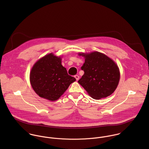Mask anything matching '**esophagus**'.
Here are the masks:
<instances>
[{
  "instance_id": "obj_1",
  "label": "esophagus",
  "mask_w": 149,
  "mask_h": 149,
  "mask_svg": "<svg viewBox=\"0 0 149 149\" xmlns=\"http://www.w3.org/2000/svg\"><path fill=\"white\" fill-rule=\"evenodd\" d=\"M74 77L76 78V80H79V76H78V75H75V76H74Z\"/></svg>"
}]
</instances>
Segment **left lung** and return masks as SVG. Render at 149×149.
I'll return each mask as SVG.
<instances>
[{
  "instance_id": "left-lung-1",
  "label": "left lung",
  "mask_w": 149,
  "mask_h": 149,
  "mask_svg": "<svg viewBox=\"0 0 149 149\" xmlns=\"http://www.w3.org/2000/svg\"><path fill=\"white\" fill-rule=\"evenodd\" d=\"M85 57L81 67L84 74L78 81L95 99L106 97L117 88L120 72L117 65L106 55L97 52L80 54Z\"/></svg>"
}]
</instances>
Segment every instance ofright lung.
Here are the masks:
<instances>
[{
    "label": "right lung",
    "instance_id": "1",
    "mask_svg": "<svg viewBox=\"0 0 149 149\" xmlns=\"http://www.w3.org/2000/svg\"><path fill=\"white\" fill-rule=\"evenodd\" d=\"M61 57L49 54L39 60L33 66L30 80L33 89L40 97L51 101L57 100L76 81L68 74L61 65Z\"/></svg>",
    "mask_w": 149,
    "mask_h": 149
}]
</instances>
